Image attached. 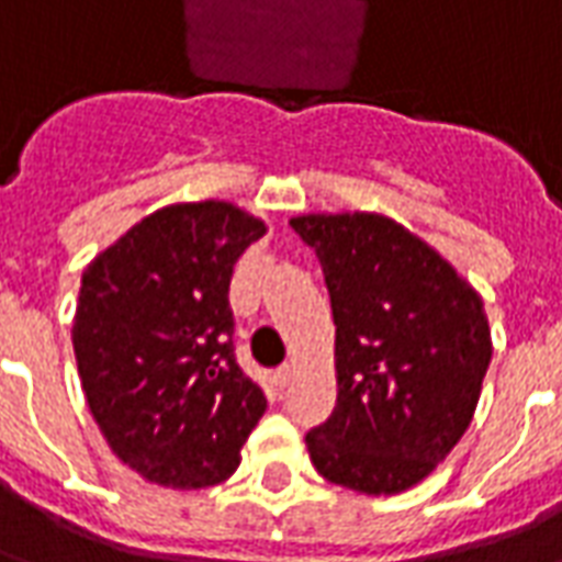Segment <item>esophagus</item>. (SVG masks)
Listing matches in <instances>:
<instances>
[{
  "label": "esophagus",
  "instance_id": "esophagus-1",
  "mask_svg": "<svg viewBox=\"0 0 562 562\" xmlns=\"http://www.w3.org/2000/svg\"><path fill=\"white\" fill-rule=\"evenodd\" d=\"M273 382H277V385H280V389H285V385H289V382H292V367H289V364L280 367V370H277V373H273Z\"/></svg>",
  "mask_w": 562,
  "mask_h": 562
}]
</instances>
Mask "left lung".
<instances>
[{"mask_svg": "<svg viewBox=\"0 0 562 562\" xmlns=\"http://www.w3.org/2000/svg\"><path fill=\"white\" fill-rule=\"evenodd\" d=\"M289 225L316 252L337 325V406L306 434L310 460L342 487L401 494L470 427L491 364L482 297L394 220Z\"/></svg>", "mask_w": 562, "mask_h": 562, "instance_id": "left-lung-1", "label": "left lung"}]
</instances>
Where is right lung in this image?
I'll return each mask as SVG.
<instances>
[{
	"label": "right lung",
	"instance_id": "right-lung-1",
	"mask_svg": "<svg viewBox=\"0 0 562 562\" xmlns=\"http://www.w3.org/2000/svg\"><path fill=\"white\" fill-rule=\"evenodd\" d=\"M265 222L225 201L173 204L83 270L71 342L108 446L147 482H225L268 409L234 358V261Z\"/></svg>",
	"mask_w": 562,
	"mask_h": 562
}]
</instances>
